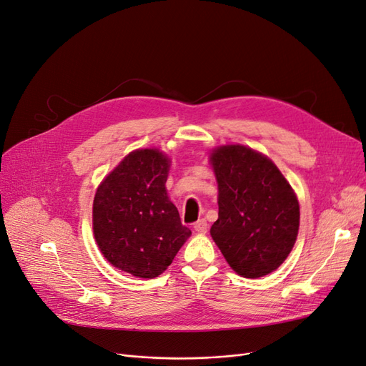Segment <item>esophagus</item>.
Instances as JSON below:
<instances>
[{"instance_id": "obj_1", "label": "esophagus", "mask_w": 366, "mask_h": 366, "mask_svg": "<svg viewBox=\"0 0 366 366\" xmlns=\"http://www.w3.org/2000/svg\"><path fill=\"white\" fill-rule=\"evenodd\" d=\"M207 229H209V224H207L206 219H198L197 223L194 224V230L197 232V234H206Z\"/></svg>"}]
</instances>
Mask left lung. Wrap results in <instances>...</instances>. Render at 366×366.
<instances>
[{"label": "left lung", "instance_id": "1", "mask_svg": "<svg viewBox=\"0 0 366 366\" xmlns=\"http://www.w3.org/2000/svg\"><path fill=\"white\" fill-rule=\"evenodd\" d=\"M218 219L210 227L226 261L244 278L276 270L292 252L299 203L290 183L264 154L242 145L215 148Z\"/></svg>", "mask_w": 366, "mask_h": 366}]
</instances>
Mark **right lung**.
<instances>
[{
  "label": "right lung",
  "instance_id": "1",
  "mask_svg": "<svg viewBox=\"0 0 366 366\" xmlns=\"http://www.w3.org/2000/svg\"><path fill=\"white\" fill-rule=\"evenodd\" d=\"M169 159L159 149L129 152L99 184L93 232L99 249L116 269L156 278L191 237L166 194Z\"/></svg>",
  "mask_w": 366,
  "mask_h": 366
}]
</instances>
